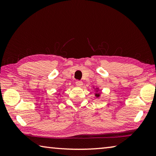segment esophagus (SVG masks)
Masks as SVG:
<instances>
[{"label":"esophagus","instance_id":"1","mask_svg":"<svg viewBox=\"0 0 156 156\" xmlns=\"http://www.w3.org/2000/svg\"><path fill=\"white\" fill-rule=\"evenodd\" d=\"M76 84L78 87H82V85H83V82L80 81V80H77L76 82Z\"/></svg>","mask_w":156,"mask_h":156}]
</instances>
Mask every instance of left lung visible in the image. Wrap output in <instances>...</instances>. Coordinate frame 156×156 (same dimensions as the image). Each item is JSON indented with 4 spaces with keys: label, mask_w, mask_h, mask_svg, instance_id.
<instances>
[{
    "label": "left lung",
    "mask_w": 156,
    "mask_h": 156,
    "mask_svg": "<svg viewBox=\"0 0 156 156\" xmlns=\"http://www.w3.org/2000/svg\"><path fill=\"white\" fill-rule=\"evenodd\" d=\"M93 88L94 89V91L96 92V93H95V97H96V98H99L100 96V91H100V89L98 88V87L95 88L94 87Z\"/></svg>",
    "instance_id": "1"
}]
</instances>
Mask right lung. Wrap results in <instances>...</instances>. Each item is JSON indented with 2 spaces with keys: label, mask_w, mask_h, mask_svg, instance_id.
<instances>
[{
  "label": "right lung",
  "mask_w": 156,
  "mask_h": 156,
  "mask_svg": "<svg viewBox=\"0 0 156 156\" xmlns=\"http://www.w3.org/2000/svg\"><path fill=\"white\" fill-rule=\"evenodd\" d=\"M59 94V95H60V94Z\"/></svg>",
  "instance_id": "add662e5"
}]
</instances>
